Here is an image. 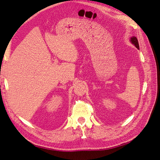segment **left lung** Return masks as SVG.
I'll use <instances>...</instances> for the list:
<instances>
[{
  "label": "left lung",
  "instance_id": "left-lung-1",
  "mask_svg": "<svg viewBox=\"0 0 160 160\" xmlns=\"http://www.w3.org/2000/svg\"><path fill=\"white\" fill-rule=\"evenodd\" d=\"M131 39V41H132V42L133 43V44L138 49H139V43H138V38L135 37H133L130 38Z\"/></svg>",
  "mask_w": 160,
  "mask_h": 160
}]
</instances>
